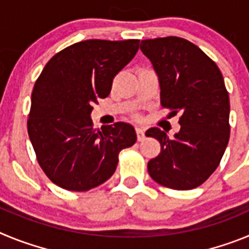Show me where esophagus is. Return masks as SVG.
Listing matches in <instances>:
<instances>
[{
  "label": "esophagus",
  "instance_id": "esophagus-1",
  "mask_svg": "<svg viewBox=\"0 0 249 249\" xmlns=\"http://www.w3.org/2000/svg\"><path fill=\"white\" fill-rule=\"evenodd\" d=\"M136 133H137V140L140 141H143L144 140V129L142 127H137L136 128Z\"/></svg>",
  "mask_w": 249,
  "mask_h": 249
}]
</instances>
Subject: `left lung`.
Here are the masks:
<instances>
[{
  "label": "left lung",
  "mask_w": 249,
  "mask_h": 249,
  "mask_svg": "<svg viewBox=\"0 0 249 249\" xmlns=\"http://www.w3.org/2000/svg\"><path fill=\"white\" fill-rule=\"evenodd\" d=\"M160 86V105L179 113L181 129L169 138L157 127L146 132L160 143L148 162L153 181L177 191L192 190L208 179L230 141V97L218 66L203 51L181 37L144 39Z\"/></svg>",
  "instance_id": "left-lung-1"
}]
</instances>
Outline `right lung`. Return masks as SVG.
Instances as JSON below:
<instances>
[{
  "mask_svg": "<svg viewBox=\"0 0 249 249\" xmlns=\"http://www.w3.org/2000/svg\"><path fill=\"white\" fill-rule=\"evenodd\" d=\"M138 39H87L59 51L35 83L27 131L38 164L61 188L85 192L114 173L118 155L136 143L124 122L93 128L94 103L138 51Z\"/></svg>",
  "mask_w": 249,
  "mask_h": 249,
  "instance_id": "1",
  "label": "right lung"
}]
</instances>
